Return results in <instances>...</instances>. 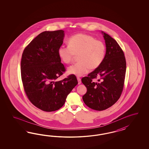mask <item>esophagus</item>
Returning <instances> with one entry per match:
<instances>
[{
	"instance_id": "34e87169",
	"label": "esophagus",
	"mask_w": 149,
	"mask_h": 149,
	"mask_svg": "<svg viewBox=\"0 0 149 149\" xmlns=\"http://www.w3.org/2000/svg\"><path fill=\"white\" fill-rule=\"evenodd\" d=\"M77 81H78V84L80 85L81 83V79L80 77H77Z\"/></svg>"
}]
</instances>
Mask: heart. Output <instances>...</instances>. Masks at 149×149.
<instances>
[{
	"instance_id": "heart-1",
	"label": "heart",
	"mask_w": 149,
	"mask_h": 149,
	"mask_svg": "<svg viewBox=\"0 0 149 149\" xmlns=\"http://www.w3.org/2000/svg\"><path fill=\"white\" fill-rule=\"evenodd\" d=\"M69 45L59 47V57L63 63H71L77 55V62L68 69L69 74L81 77L88 72L89 69L98 68L104 60L106 46L103 41L85 34L73 36L68 40Z\"/></svg>"
}]
</instances>
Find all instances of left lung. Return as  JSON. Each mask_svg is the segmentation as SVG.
Here are the masks:
<instances>
[{
  "label": "left lung",
  "instance_id": "left-lung-1",
  "mask_svg": "<svg viewBox=\"0 0 149 149\" xmlns=\"http://www.w3.org/2000/svg\"><path fill=\"white\" fill-rule=\"evenodd\" d=\"M103 34L106 54L99 67L82 78L87 88L82 99L86 105L95 110L110 108L120 98L122 93L126 71V62L122 49L116 41L108 34ZM98 77L99 80H95Z\"/></svg>",
  "mask_w": 149,
  "mask_h": 149
}]
</instances>
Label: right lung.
<instances>
[{
  "mask_svg": "<svg viewBox=\"0 0 149 149\" xmlns=\"http://www.w3.org/2000/svg\"><path fill=\"white\" fill-rule=\"evenodd\" d=\"M64 36L63 30L42 32L23 52L21 72L26 95L32 104L44 111L62 107L78 84L72 74L62 80L58 79L65 72L58 54Z\"/></svg>",
  "mask_w": 149,
  "mask_h": 149,
  "instance_id": "right-lung-1",
  "label": "right lung"
}]
</instances>
